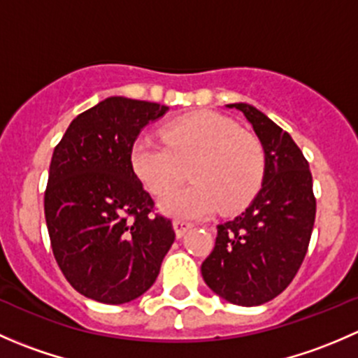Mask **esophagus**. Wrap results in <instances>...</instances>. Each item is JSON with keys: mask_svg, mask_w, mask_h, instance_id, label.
I'll return each instance as SVG.
<instances>
[{"mask_svg": "<svg viewBox=\"0 0 358 358\" xmlns=\"http://www.w3.org/2000/svg\"><path fill=\"white\" fill-rule=\"evenodd\" d=\"M173 229H175L176 237L180 239V237H183L190 229H192V223L185 222V220H175V222H173Z\"/></svg>", "mask_w": 358, "mask_h": 358, "instance_id": "1", "label": "esophagus"}]
</instances>
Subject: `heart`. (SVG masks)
Listing matches in <instances>:
<instances>
[{"mask_svg": "<svg viewBox=\"0 0 358 358\" xmlns=\"http://www.w3.org/2000/svg\"><path fill=\"white\" fill-rule=\"evenodd\" d=\"M131 166L154 196L176 185L190 168L194 183L166 194L159 208L175 218H202L218 208L234 211L255 196L265 173V149L237 122L201 112L171 122L162 138L140 136Z\"/></svg>", "mask_w": 358, "mask_h": 358, "instance_id": "heart-1", "label": "heart"}]
</instances>
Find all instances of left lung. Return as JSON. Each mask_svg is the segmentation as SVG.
Instances as JSON below:
<instances>
[{
    "instance_id": "1",
    "label": "left lung",
    "mask_w": 358,
    "mask_h": 358,
    "mask_svg": "<svg viewBox=\"0 0 358 358\" xmlns=\"http://www.w3.org/2000/svg\"><path fill=\"white\" fill-rule=\"evenodd\" d=\"M244 114L265 149L262 189L234 220L220 223L201 273L209 289L239 306H258L286 289L305 259L315 222L308 162L287 131L249 103Z\"/></svg>"
}]
</instances>
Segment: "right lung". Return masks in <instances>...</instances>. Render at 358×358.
Instances as JSON below:
<instances>
[{"instance_id":"add662e5","label":"right lung","mask_w":358,"mask_h":358,"mask_svg":"<svg viewBox=\"0 0 358 358\" xmlns=\"http://www.w3.org/2000/svg\"><path fill=\"white\" fill-rule=\"evenodd\" d=\"M168 107L109 96L79 114L53 150L45 218L72 287L107 305L142 296L175 241L131 166L133 143Z\"/></svg>"}]
</instances>
